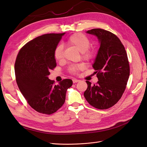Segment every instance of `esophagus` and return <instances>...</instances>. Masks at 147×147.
Here are the masks:
<instances>
[{"label":"esophagus","instance_id":"1","mask_svg":"<svg viewBox=\"0 0 147 147\" xmlns=\"http://www.w3.org/2000/svg\"><path fill=\"white\" fill-rule=\"evenodd\" d=\"M72 82H73L74 83H75L79 82L80 80H77V79H73V80H72Z\"/></svg>","mask_w":147,"mask_h":147}]
</instances>
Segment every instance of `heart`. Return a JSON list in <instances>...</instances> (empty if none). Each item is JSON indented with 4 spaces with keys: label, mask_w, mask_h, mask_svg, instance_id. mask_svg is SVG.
Instances as JSON below:
<instances>
[{
    "label": "heart",
    "mask_w": 147,
    "mask_h": 147,
    "mask_svg": "<svg viewBox=\"0 0 147 147\" xmlns=\"http://www.w3.org/2000/svg\"><path fill=\"white\" fill-rule=\"evenodd\" d=\"M67 43L82 53L83 57L85 59H90L93 56V52L89 50V48L91 45L90 39L84 34L80 33L74 34L68 38ZM63 46L58 45L56 47L54 51L55 59L59 61L63 58ZM82 69H83V65L82 64L75 65L71 66L69 68V72L73 74H75Z\"/></svg>",
    "instance_id": "1"
}]
</instances>
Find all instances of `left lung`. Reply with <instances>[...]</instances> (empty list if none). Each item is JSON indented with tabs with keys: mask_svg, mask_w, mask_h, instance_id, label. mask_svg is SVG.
Segmentation results:
<instances>
[{
	"mask_svg": "<svg viewBox=\"0 0 147 147\" xmlns=\"http://www.w3.org/2000/svg\"><path fill=\"white\" fill-rule=\"evenodd\" d=\"M87 34L95 35L99 48L92 67L97 73V84L86 81L84 96L88 103L98 109H107L121 98L129 77L130 69L126 51L115 34L102 29H92Z\"/></svg>",
	"mask_w": 147,
	"mask_h": 147,
	"instance_id": "8db88e82",
	"label": "left lung"
}]
</instances>
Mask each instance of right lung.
I'll return each mask as SVG.
<instances>
[{
    "instance_id": "1",
    "label": "right lung",
    "mask_w": 147,
    "mask_h": 147,
    "mask_svg": "<svg viewBox=\"0 0 147 147\" xmlns=\"http://www.w3.org/2000/svg\"><path fill=\"white\" fill-rule=\"evenodd\" d=\"M65 34H47L27 43L20 50L15 64L16 80L21 92L37 112L50 115L64 104L70 79L54 84L48 78L56 66L54 51Z\"/></svg>"
}]
</instances>
